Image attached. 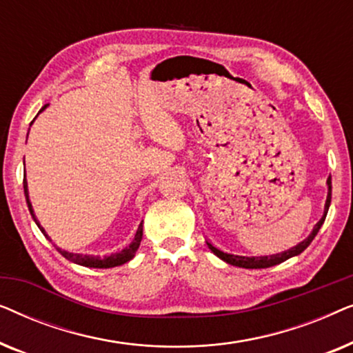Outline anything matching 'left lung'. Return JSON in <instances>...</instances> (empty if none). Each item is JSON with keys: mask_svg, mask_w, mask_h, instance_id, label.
<instances>
[{"mask_svg": "<svg viewBox=\"0 0 353 353\" xmlns=\"http://www.w3.org/2000/svg\"><path fill=\"white\" fill-rule=\"evenodd\" d=\"M331 190H332V186H331V176H330V178H327V197H326V204H325V214H323L321 220L315 225V228H313V231L307 239H303L302 243H299L297 245H294V248H291V249L284 250V252H279V254H274V255H265V257H244V255L226 254V252H223V250L216 249L214 244L209 243V241H207V245H209V249L216 255V257L225 260L226 263L234 265V267H241V268H268V267H273V265H278V263L284 262V260L296 257V255L302 254L303 250H305L308 245H310L313 238H315V236L318 234V231H320L321 225L325 223L327 209H330V204H331Z\"/></svg>", "mask_w": 353, "mask_h": 353, "instance_id": "obj_1", "label": "left lung"}]
</instances>
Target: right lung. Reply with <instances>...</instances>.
Segmentation results:
<instances>
[{
	"instance_id": "1",
	"label": "right lung",
	"mask_w": 353,
	"mask_h": 353,
	"mask_svg": "<svg viewBox=\"0 0 353 353\" xmlns=\"http://www.w3.org/2000/svg\"><path fill=\"white\" fill-rule=\"evenodd\" d=\"M48 105V104H46ZM46 105H43L40 109V112L46 109ZM38 112V114H40ZM23 192H26V197H27V205H28V210H30V215L32 219L35 220V223L38 225V228L41 230V233L46 236L48 239H50V236L46 234V231L41 228L40 221L35 219V214H33V209H32V204H30V199H28V190H27V181L23 180ZM143 239V223L139 225V228L137 231V234H134V239L132 241V244L127 245L123 250H120V252H115V254H110L108 257H94V255H86V254H74V252H67V250L57 248L56 249L59 250L61 255H64L67 260H70V262H74L77 265H81V267H90V268H112V267H119V265H123L127 263L128 260H132L134 257V254H137V250L139 248V243H141ZM51 241V239H50Z\"/></svg>"
}]
</instances>
